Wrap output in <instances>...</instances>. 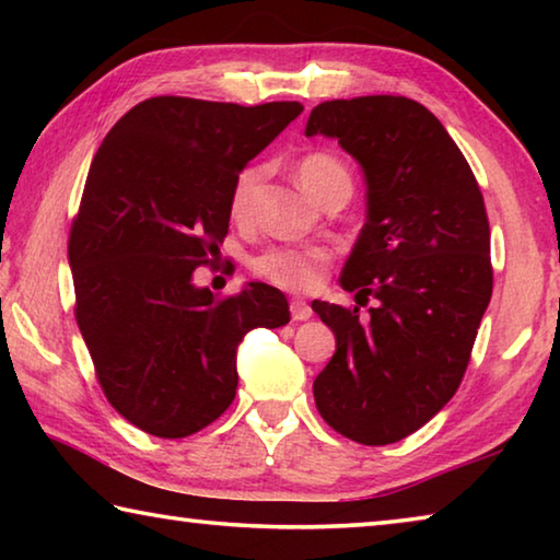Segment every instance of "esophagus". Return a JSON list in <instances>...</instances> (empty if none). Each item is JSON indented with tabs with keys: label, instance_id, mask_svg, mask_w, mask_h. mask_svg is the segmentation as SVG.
I'll list each match as a JSON object with an SVG mask.
<instances>
[{
	"label": "esophagus",
	"instance_id": "34e87169",
	"mask_svg": "<svg viewBox=\"0 0 560 560\" xmlns=\"http://www.w3.org/2000/svg\"><path fill=\"white\" fill-rule=\"evenodd\" d=\"M289 308H291V318H293V320H308L311 316H314V311H311L306 299L293 296V299L289 301Z\"/></svg>",
	"mask_w": 560,
	"mask_h": 560
}]
</instances>
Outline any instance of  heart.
Returning <instances> with one entry per match:
<instances>
[{"label":"heart","mask_w":560,"mask_h":560,"mask_svg":"<svg viewBox=\"0 0 560 560\" xmlns=\"http://www.w3.org/2000/svg\"><path fill=\"white\" fill-rule=\"evenodd\" d=\"M299 185L314 197L316 202L324 200L336 187L350 185V173L336 155L316 150L303 155L296 163ZM261 179V167L249 165L236 175L230 195L232 220L244 222L252 212V197ZM330 261V249L324 244L303 246H269L252 259L254 273L287 291H308L314 289L326 264Z\"/></svg>","instance_id":"obj_1"}]
</instances>
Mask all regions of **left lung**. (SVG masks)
<instances>
[{
	"label": "left lung",
	"mask_w": 560,
	"mask_h": 560,
	"mask_svg": "<svg viewBox=\"0 0 560 560\" xmlns=\"http://www.w3.org/2000/svg\"><path fill=\"white\" fill-rule=\"evenodd\" d=\"M306 136L338 140L365 177V224L340 273L355 308L314 301L336 353L316 407L343 438L393 444L452 400L491 299L489 220L471 167L417 101L360 96L311 110ZM376 303L368 319L357 311Z\"/></svg>",
	"instance_id": "1"
}]
</instances>
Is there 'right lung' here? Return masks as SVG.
<instances>
[{
  "label": "right lung",
  "mask_w": 560,
  "mask_h": 560,
  "mask_svg": "<svg viewBox=\"0 0 560 560\" xmlns=\"http://www.w3.org/2000/svg\"><path fill=\"white\" fill-rule=\"evenodd\" d=\"M299 101L138 103L103 138L69 236L75 320L108 402L148 434L179 440L236 395V348L289 324L279 289L224 301L192 273L230 230L236 175L299 116Z\"/></svg>",
  "instance_id": "1"
}]
</instances>
